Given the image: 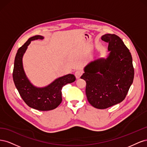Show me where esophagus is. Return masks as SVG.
<instances>
[{"label": "esophagus", "mask_w": 147, "mask_h": 147, "mask_svg": "<svg viewBox=\"0 0 147 147\" xmlns=\"http://www.w3.org/2000/svg\"><path fill=\"white\" fill-rule=\"evenodd\" d=\"M82 74H83V72H82V70H78L76 71V72H75V77H76L77 78H79L80 77L82 76Z\"/></svg>", "instance_id": "34e87169"}]
</instances>
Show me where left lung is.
Here are the masks:
<instances>
[{
	"instance_id": "left-lung-1",
	"label": "left lung",
	"mask_w": 147,
	"mask_h": 147,
	"mask_svg": "<svg viewBox=\"0 0 147 147\" xmlns=\"http://www.w3.org/2000/svg\"><path fill=\"white\" fill-rule=\"evenodd\" d=\"M109 43L107 59L91 62L84 68L81 78L86 81V95L94 107L105 109L122 102L133 82L134 69L129 50L115 34L102 36Z\"/></svg>"
}]
</instances>
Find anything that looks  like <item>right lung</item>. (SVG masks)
<instances>
[{
  "label": "right lung",
  "instance_id": "right-lung-1",
  "mask_svg": "<svg viewBox=\"0 0 147 147\" xmlns=\"http://www.w3.org/2000/svg\"><path fill=\"white\" fill-rule=\"evenodd\" d=\"M43 39L41 35L29 38L21 47L15 56L13 78L15 86L25 103L30 107L40 111H48L56 109L62 102V88L67 83L75 81L73 74H68L56 79L43 88L34 86L26 77L23 65V56L31 41Z\"/></svg>",
  "mask_w": 147,
  "mask_h": 147
}]
</instances>
